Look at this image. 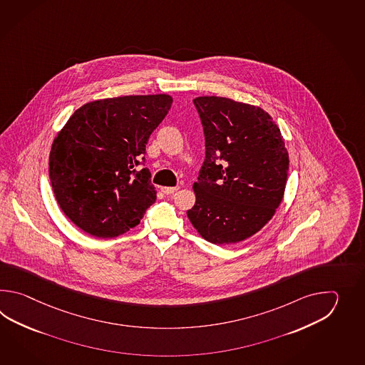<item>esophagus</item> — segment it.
<instances>
[{
    "label": "esophagus",
    "instance_id": "34e87169",
    "mask_svg": "<svg viewBox=\"0 0 365 365\" xmlns=\"http://www.w3.org/2000/svg\"><path fill=\"white\" fill-rule=\"evenodd\" d=\"M179 189V186H172V187H170V186H163L160 190H162L165 195H171V194L175 193V192H178Z\"/></svg>",
    "mask_w": 365,
    "mask_h": 365
}]
</instances>
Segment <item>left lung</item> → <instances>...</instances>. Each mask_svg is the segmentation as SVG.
I'll list each match as a JSON object with an SVG mask.
<instances>
[{
    "label": "left lung",
    "mask_w": 365,
    "mask_h": 365,
    "mask_svg": "<svg viewBox=\"0 0 365 365\" xmlns=\"http://www.w3.org/2000/svg\"><path fill=\"white\" fill-rule=\"evenodd\" d=\"M201 117L206 158L187 217L205 240L236 244L275 214L287 182V148L264 109L222 96L193 101Z\"/></svg>",
    "instance_id": "left-lung-1"
}]
</instances>
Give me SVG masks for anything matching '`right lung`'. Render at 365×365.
<instances>
[{"instance_id":"obj_1","label":"right lung","mask_w":365,"mask_h":365,"mask_svg":"<svg viewBox=\"0 0 365 365\" xmlns=\"http://www.w3.org/2000/svg\"><path fill=\"white\" fill-rule=\"evenodd\" d=\"M165 93L86 103L57 134L49 178L63 214L86 233L110 239L140 225L155 202L145 163L151 133L171 108Z\"/></svg>"}]
</instances>
